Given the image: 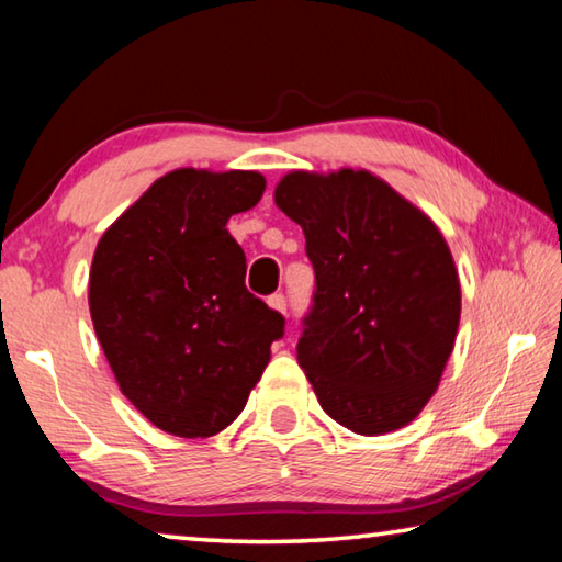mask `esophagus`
I'll return each instance as SVG.
<instances>
[{
  "instance_id": "esophagus-1",
  "label": "esophagus",
  "mask_w": 562,
  "mask_h": 562,
  "mask_svg": "<svg viewBox=\"0 0 562 562\" xmlns=\"http://www.w3.org/2000/svg\"><path fill=\"white\" fill-rule=\"evenodd\" d=\"M268 304L274 312H280V315H288V300H284V294H272Z\"/></svg>"
}]
</instances>
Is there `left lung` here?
<instances>
[{
  "label": "left lung",
  "mask_w": 562,
  "mask_h": 562,
  "mask_svg": "<svg viewBox=\"0 0 562 562\" xmlns=\"http://www.w3.org/2000/svg\"><path fill=\"white\" fill-rule=\"evenodd\" d=\"M274 205L315 265V307L297 361L345 429H404L439 389L461 322L449 243L422 207L364 168L290 170Z\"/></svg>",
  "instance_id": "obj_1"
}]
</instances>
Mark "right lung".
<instances>
[{
  "label": "right lung",
  "mask_w": 562,
  "mask_h": 562,
  "mask_svg": "<svg viewBox=\"0 0 562 562\" xmlns=\"http://www.w3.org/2000/svg\"><path fill=\"white\" fill-rule=\"evenodd\" d=\"M262 193L258 170L176 168L93 252V331L123 396L170 436L231 426L282 337V315L247 292L245 252L225 227Z\"/></svg>",
  "instance_id": "add662e5"
}]
</instances>
